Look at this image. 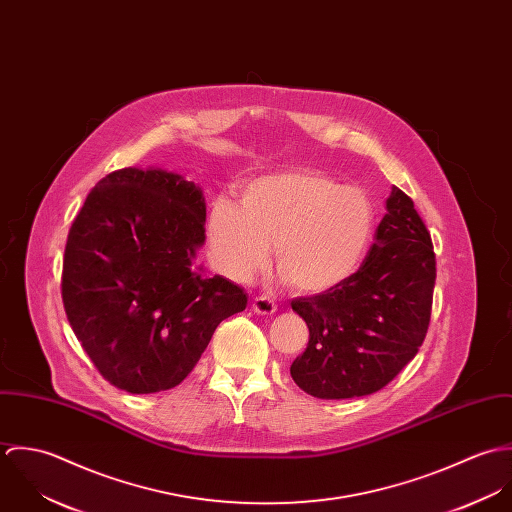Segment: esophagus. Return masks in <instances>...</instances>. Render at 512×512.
<instances>
[{"instance_id": "esophagus-1", "label": "esophagus", "mask_w": 512, "mask_h": 512, "mask_svg": "<svg viewBox=\"0 0 512 512\" xmlns=\"http://www.w3.org/2000/svg\"><path fill=\"white\" fill-rule=\"evenodd\" d=\"M252 309H254V313H258V315H274L276 309H278V305H276L274 297H270V295H258V297L252 301Z\"/></svg>"}]
</instances>
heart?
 Instances as JSON below:
<instances>
[{"mask_svg": "<svg viewBox=\"0 0 512 512\" xmlns=\"http://www.w3.org/2000/svg\"><path fill=\"white\" fill-rule=\"evenodd\" d=\"M374 207L365 191L317 171H288L250 181L240 205L220 197L209 211L213 266L248 282L268 264L299 292H325L347 280L365 256Z\"/></svg>", "mask_w": 512, "mask_h": 512, "instance_id": "1", "label": "heart"}]
</instances>
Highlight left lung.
<instances>
[{
    "label": "left lung",
    "mask_w": 512,
    "mask_h": 512,
    "mask_svg": "<svg viewBox=\"0 0 512 512\" xmlns=\"http://www.w3.org/2000/svg\"><path fill=\"white\" fill-rule=\"evenodd\" d=\"M386 211L355 274L292 301L309 327V341L290 372L315 398H357L384 388L426 339L436 284L432 236L398 187Z\"/></svg>",
    "instance_id": "obj_1"
}]
</instances>
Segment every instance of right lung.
Instances as JSON below:
<instances>
[{"label":"right lung","instance_id":"obj_1","mask_svg":"<svg viewBox=\"0 0 512 512\" xmlns=\"http://www.w3.org/2000/svg\"><path fill=\"white\" fill-rule=\"evenodd\" d=\"M199 187L163 169L126 167L88 193L69 230L61 293L92 365L116 388L153 394L183 382L246 293L205 276Z\"/></svg>","mask_w":512,"mask_h":512}]
</instances>
